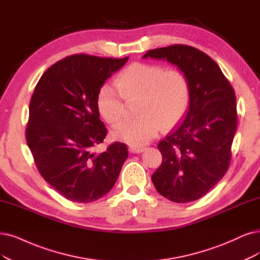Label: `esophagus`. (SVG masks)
Segmentation results:
<instances>
[{
  "label": "esophagus",
  "mask_w": 260,
  "mask_h": 260,
  "mask_svg": "<svg viewBox=\"0 0 260 260\" xmlns=\"http://www.w3.org/2000/svg\"><path fill=\"white\" fill-rule=\"evenodd\" d=\"M128 151H129L131 153H134V154H138V153H141V152L145 151V148H142V147H134V146H129Z\"/></svg>",
  "instance_id": "esophagus-1"
}]
</instances>
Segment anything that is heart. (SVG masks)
Returning <instances> with one entry per match:
<instances>
[{
  "label": "heart",
  "mask_w": 260,
  "mask_h": 260,
  "mask_svg": "<svg viewBox=\"0 0 260 260\" xmlns=\"http://www.w3.org/2000/svg\"><path fill=\"white\" fill-rule=\"evenodd\" d=\"M119 93L126 102L139 100V117L123 122L112 132L114 138L134 147H141L154 138L160 127L170 128L183 117L189 102L186 77L178 70L148 63H133L114 80ZM121 96L112 86H101L96 106L102 118L112 126L125 113Z\"/></svg>",
  "instance_id": "obj_1"
}]
</instances>
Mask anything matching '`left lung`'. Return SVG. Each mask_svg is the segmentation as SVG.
Wrapping results in <instances>:
<instances>
[{
	"mask_svg": "<svg viewBox=\"0 0 260 260\" xmlns=\"http://www.w3.org/2000/svg\"><path fill=\"white\" fill-rule=\"evenodd\" d=\"M148 57L177 66L188 81V110L158 143L162 161L151 179L161 196L190 203L213 188L228 169L237 129L235 92L218 65L194 47L157 48L142 59Z\"/></svg>",
	"mask_w": 260,
	"mask_h": 260,
	"instance_id": "obj_1",
	"label": "left lung"
}]
</instances>
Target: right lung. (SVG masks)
<instances>
[{"instance_id":"add662e5","label":"right lung","mask_w":260,"mask_h":260,"mask_svg":"<svg viewBox=\"0 0 260 260\" xmlns=\"http://www.w3.org/2000/svg\"><path fill=\"white\" fill-rule=\"evenodd\" d=\"M127 60L74 54L49 67L35 86L27 146L43 178L71 201L88 204L107 194L128 156L121 142L94 152L107 135L96 106L99 90Z\"/></svg>"}]
</instances>
